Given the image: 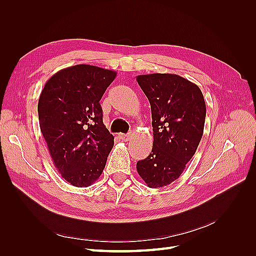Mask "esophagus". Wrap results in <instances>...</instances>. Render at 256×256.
Returning a JSON list of instances; mask_svg holds the SVG:
<instances>
[{
  "mask_svg": "<svg viewBox=\"0 0 256 256\" xmlns=\"http://www.w3.org/2000/svg\"><path fill=\"white\" fill-rule=\"evenodd\" d=\"M130 136L131 134H120V140H122V141H125V142H127L128 140H129V138H130Z\"/></svg>",
  "mask_w": 256,
  "mask_h": 256,
  "instance_id": "obj_1",
  "label": "esophagus"
}]
</instances>
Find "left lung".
<instances>
[{
    "instance_id": "8db88e82",
    "label": "left lung",
    "mask_w": 256,
    "mask_h": 256,
    "mask_svg": "<svg viewBox=\"0 0 256 256\" xmlns=\"http://www.w3.org/2000/svg\"><path fill=\"white\" fill-rule=\"evenodd\" d=\"M148 98L152 150L138 161L136 171L150 188H161L182 175L196 154L206 118L204 96L196 84L173 74L136 76Z\"/></svg>"
}]
</instances>
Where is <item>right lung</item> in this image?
Returning a JSON list of instances; mask_svg holds the SVG:
<instances>
[{
    "mask_svg": "<svg viewBox=\"0 0 256 256\" xmlns=\"http://www.w3.org/2000/svg\"><path fill=\"white\" fill-rule=\"evenodd\" d=\"M115 72L86 64L54 74L38 102L40 127L62 177L85 188L104 172L114 136L102 122L99 102Z\"/></svg>",
    "mask_w": 256,
    "mask_h": 256,
    "instance_id": "obj_1",
    "label": "right lung"
}]
</instances>
